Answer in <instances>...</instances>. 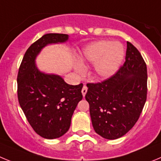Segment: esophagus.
<instances>
[{
  "label": "esophagus",
  "instance_id": "1",
  "mask_svg": "<svg viewBox=\"0 0 161 161\" xmlns=\"http://www.w3.org/2000/svg\"><path fill=\"white\" fill-rule=\"evenodd\" d=\"M86 92H87V87H86V86H85V85H84L83 87H82V96L85 97V95H86Z\"/></svg>",
  "mask_w": 161,
  "mask_h": 161
}]
</instances>
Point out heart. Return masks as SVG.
<instances>
[{
	"mask_svg": "<svg viewBox=\"0 0 161 161\" xmlns=\"http://www.w3.org/2000/svg\"><path fill=\"white\" fill-rule=\"evenodd\" d=\"M122 45L111 41H99L87 46L82 55L83 60L95 63V70L98 76L108 78L115 74L124 58ZM84 66L78 64L76 70L82 72Z\"/></svg>",
	"mask_w": 161,
	"mask_h": 161,
	"instance_id": "heart-1",
	"label": "heart"
}]
</instances>
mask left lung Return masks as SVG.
Returning <instances> with one entry per match:
<instances>
[{"label": "left lung", "instance_id": "obj_1", "mask_svg": "<svg viewBox=\"0 0 161 161\" xmlns=\"http://www.w3.org/2000/svg\"><path fill=\"white\" fill-rule=\"evenodd\" d=\"M147 66L131 42H127L125 63L109 79L87 83L86 100L95 132L108 140L126 134L140 118L147 99Z\"/></svg>", "mask_w": 161, "mask_h": 161}]
</instances>
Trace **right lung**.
Returning <instances> with one entry per match:
<instances>
[{"label": "right lung", "instance_id": "right-lung-1", "mask_svg": "<svg viewBox=\"0 0 161 161\" xmlns=\"http://www.w3.org/2000/svg\"><path fill=\"white\" fill-rule=\"evenodd\" d=\"M67 40V34L43 35L26 50L17 75L20 106L34 131L45 139L58 138L69 130L74 111L82 98V83L67 84L59 75L41 72L35 64L43 47Z\"/></svg>", "mask_w": 161, "mask_h": 161}]
</instances>
